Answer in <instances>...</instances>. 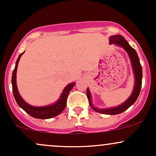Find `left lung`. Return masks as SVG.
I'll use <instances>...</instances> for the list:
<instances>
[{
	"instance_id": "left-lung-1",
	"label": "left lung",
	"mask_w": 156,
	"mask_h": 156,
	"mask_svg": "<svg viewBox=\"0 0 156 156\" xmlns=\"http://www.w3.org/2000/svg\"><path fill=\"white\" fill-rule=\"evenodd\" d=\"M109 43L110 44H115L117 45L122 47L125 49V51L128 53V55L130 57V62H131L132 67H133V74L135 76V85L132 92L128 99L126 101L124 102L122 104L118 105L114 108H98L94 106L92 103L91 100V93L89 92V89H87V98H88L89 103L90 106L94 111L97 112L101 113L103 114H110V115H114V114H120L127 110L130 105H132L135 103L137 100L138 97L139 95V93L141 91V82H142V68L139 62V58L138 57V55L135 50L133 49L131 46L128 44L127 40H125L124 37L121 35H114L109 37Z\"/></svg>"
}]
</instances>
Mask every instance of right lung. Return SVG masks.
Returning a JSON list of instances; mask_svg holds the SVG:
<instances>
[{
    "label": "right lung",
    "mask_w": 156,
    "mask_h": 156,
    "mask_svg": "<svg viewBox=\"0 0 156 156\" xmlns=\"http://www.w3.org/2000/svg\"><path fill=\"white\" fill-rule=\"evenodd\" d=\"M23 54V53L19 55L18 58H17V62H16L15 67L14 69L13 73H12V91H13V94L16 102H17L19 106L22 108L25 112L28 113L31 117L37 118V119H51L52 117H54L55 116L58 115L65 108L66 104H67V96L69 92L71 91V89L75 86V83L68 84L67 87L64 89L59 99L55 102V103H53V104L42 107H36L28 104V103L23 101V98L20 95L18 90H17V82H16V73H17V65H18L20 58L21 55Z\"/></svg>",
    "instance_id": "right-lung-1"
}]
</instances>
